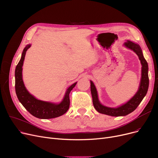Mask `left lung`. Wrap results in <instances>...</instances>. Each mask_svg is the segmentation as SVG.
<instances>
[{
    "label": "left lung",
    "mask_w": 158,
    "mask_h": 158,
    "mask_svg": "<svg viewBox=\"0 0 158 158\" xmlns=\"http://www.w3.org/2000/svg\"><path fill=\"white\" fill-rule=\"evenodd\" d=\"M124 45L126 48L132 50L138 56L142 64V78L139 86L138 90L135 95L128 101L126 103L120 106L117 108H110L101 105L99 101L98 92L94 84V83L90 81V91L92 97V102L95 109L98 112L110 115L114 117L118 116H125L132 112L138 107L140 105L141 101L146 95L148 88H149V76H148V64L145 59L142 50L140 46L138 44L135 43L131 41H127L124 43Z\"/></svg>",
    "instance_id": "1"
}]
</instances>
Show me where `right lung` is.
Segmentation results:
<instances>
[{"mask_svg": "<svg viewBox=\"0 0 158 158\" xmlns=\"http://www.w3.org/2000/svg\"><path fill=\"white\" fill-rule=\"evenodd\" d=\"M31 44H27L23 50L21 59L15 69V90L17 98L25 108L33 116L42 119L58 117L66 113L70 105L69 93L77 82L71 85L66 90L62 101L59 104L37 99L25 88L22 80V66L26 52Z\"/></svg>", "mask_w": 158, "mask_h": 158, "instance_id": "1", "label": "right lung"}]
</instances>
